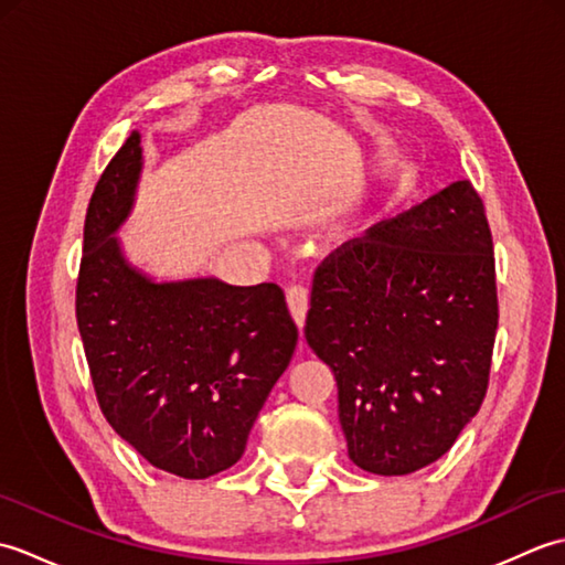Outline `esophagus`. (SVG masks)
<instances>
[{"mask_svg":"<svg viewBox=\"0 0 565 565\" xmlns=\"http://www.w3.org/2000/svg\"><path fill=\"white\" fill-rule=\"evenodd\" d=\"M286 306H289V313L298 326V330H301L303 322H306V313H308V294H306V289H301V286H291V289H286Z\"/></svg>","mask_w":565,"mask_h":565,"instance_id":"esophagus-1","label":"esophagus"}]
</instances>
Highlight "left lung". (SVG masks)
Segmentation results:
<instances>
[{"mask_svg": "<svg viewBox=\"0 0 565 565\" xmlns=\"http://www.w3.org/2000/svg\"><path fill=\"white\" fill-rule=\"evenodd\" d=\"M498 330L493 237L468 179L320 264L306 342L338 381L350 459L405 476L478 413Z\"/></svg>", "mask_w": 565, "mask_h": 565, "instance_id": "left-lung-1", "label": "left lung"}]
</instances>
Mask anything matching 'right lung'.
Masks as SVG:
<instances>
[{
  "mask_svg": "<svg viewBox=\"0 0 565 565\" xmlns=\"http://www.w3.org/2000/svg\"><path fill=\"white\" fill-rule=\"evenodd\" d=\"M140 172L134 130L87 209L77 328L116 435L160 471L199 481L243 456L298 330L276 284L158 281L130 264L116 233L134 211Z\"/></svg>",
  "mask_w": 565,
  "mask_h": 565,
  "instance_id": "right-lung-1",
  "label": "right lung"
}]
</instances>
